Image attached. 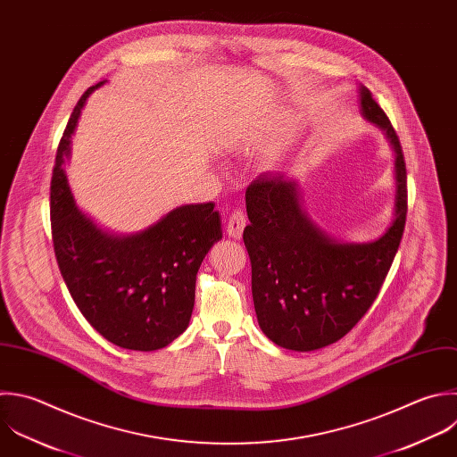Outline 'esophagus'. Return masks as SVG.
Returning a JSON list of instances; mask_svg holds the SVG:
<instances>
[{
    "mask_svg": "<svg viewBox=\"0 0 457 457\" xmlns=\"http://www.w3.org/2000/svg\"><path fill=\"white\" fill-rule=\"evenodd\" d=\"M246 227V218L241 211H234L227 221V234L234 239H241L243 237V230Z\"/></svg>",
    "mask_w": 457,
    "mask_h": 457,
    "instance_id": "34e87169",
    "label": "esophagus"
}]
</instances>
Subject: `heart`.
Masks as SVG:
<instances>
[{
	"instance_id": "obj_1",
	"label": "heart",
	"mask_w": 457,
	"mask_h": 457,
	"mask_svg": "<svg viewBox=\"0 0 457 457\" xmlns=\"http://www.w3.org/2000/svg\"><path fill=\"white\" fill-rule=\"evenodd\" d=\"M234 139H236V129H234V127H225V129L221 130V134H220V143L228 145V143H232Z\"/></svg>"
}]
</instances>
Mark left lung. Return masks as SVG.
<instances>
[{"label":"left lung","mask_w":457,"mask_h":457,"mask_svg":"<svg viewBox=\"0 0 457 457\" xmlns=\"http://www.w3.org/2000/svg\"><path fill=\"white\" fill-rule=\"evenodd\" d=\"M361 114L395 154V211L386 232L348 243L320 228L302 209L296 180L259 177L246 189L250 225L243 241L252 262V296L261 330L275 345L311 352L341 339L364 316L398 250L405 212V162L391 121L359 87Z\"/></svg>","instance_id":"8db88e82"}]
</instances>
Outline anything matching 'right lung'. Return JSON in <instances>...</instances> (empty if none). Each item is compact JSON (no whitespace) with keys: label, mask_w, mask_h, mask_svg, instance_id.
<instances>
[{"label":"right lung","mask_w":457,"mask_h":457,"mask_svg":"<svg viewBox=\"0 0 457 457\" xmlns=\"http://www.w3.org/2000/svg\"><path fill=\"white\" fill-rule=\"evenodd\" d=\"M79 100L57 148L52 236L62 278L86 320L111 343L139 352L168 346L189 325L198 268L221 239L214 204L180 205L134 234L102 228L79 209L64 171L87 98Z\"/></svg>","instance_id":"add662e5"}]
</instances>
